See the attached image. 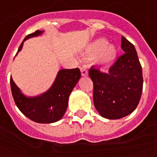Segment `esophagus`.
Segmentation results:
<instances>
[{
	"label": "esophagus",
	"mask_w": 157,
	"mask_h": 157,
	"mask_svg": "<svg viewBox=\"0 0 157 157\" xmlns=\"http://www.w3.org/2000/svg\"><path fill=\"white\" fill-rule=\"evenodd\" d=\"M81 73H82V76H87L88 75V71H87V69L85 66H83L81 68Z\"/></svg>",
	"instance_id": "1"
}]
</instances>
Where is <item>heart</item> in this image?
<instances>
[{"label":"heart","mask_w":157,"mask_h":157,"mask_svg":"<svg viewBox=\"0 0 157 157\" xmlns=\"http://www.w3.org/2000/svg\"><path fill=\"white\" fill-rule=\"evenodd\" d=\"M85 54L89 57H94L96 65L106 66L115 60L118 48L115 45L109 44L106 39H98L89 44L85 49Z\"/></svg>","instance_id":"b5f03b06"}]
</instances>
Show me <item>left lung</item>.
I'll return each mask as SVG.
<instances>
[{
  "mask_svg": "<svg viewBox=\"0 0 157 157\" xmlns=\"http://www.w3.org/2000/svg\"><path fill=\"white\" fill-rule=\"evenodd\" d=\"M121 55L109 73L92 67L89 76L93 82V102L99 114L118 119L130 114L138 106L143 88L142 68L137 52L123 36Z\"/></svg>",
  "mask_w": 157,
  "mask_h": 157,
  "instance_id": "1",
  "label": "left lung"
}]
</instances>
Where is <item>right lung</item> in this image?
<instances>
[{
	"instance_id": "add662e5",
	"label": "right lung",
	"mask_w": 157,
	"mask_h": 157,
	"mask_svg": "<svg viewBox=\"0 0 157 157\" xmlns=\"http://www.w3.org/2000/svg\"><path fill=\"white\" fill-rule=\"evenodd\" d=\"M44 31L37 30L26 37L18 48L22 50L23 43L27 39L39 37ZM81 78L78 68L62 69L57 73L51 86L41 94L33 97L26 96L20 90L11 77V89L12 97L19 110L29 119L39 124H51L61 119L68 107L70 94Z\"/></svg>"
}]
</instances>
